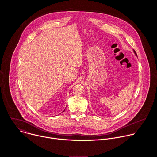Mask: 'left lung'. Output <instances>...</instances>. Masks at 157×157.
<instances>
[{
    "label": "left lung",
    "instance_id": "1",
    "mask_svg": "<svg viewBox=\"0 0 157 157\" xmlns=\"http://www.w3.org/2000/svg\"><path fill=\"white\" fill-rule=\"evenodd\" d=\"M134 52L135 56H137V54H136V52H135V50H134Z\"/></svg>",
    "mask_w": 157,
    "mask_h": 157
}]
</instances>
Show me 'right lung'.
<instances>
[{
  "instance_id": "1",
  "label": "right lung",
  "mask_w": 157,
  "mask_h": 157,
  "mask_svg": "<svg viewBox=\"0 0 157 157\" xmlns=\"http://www.w3.org/2000/svg\"><path fill=\"white\" fill-rule=\"evenodd\" d=\"M63 112H64V111H63Z\"/></svg>"
}]
</instances>
